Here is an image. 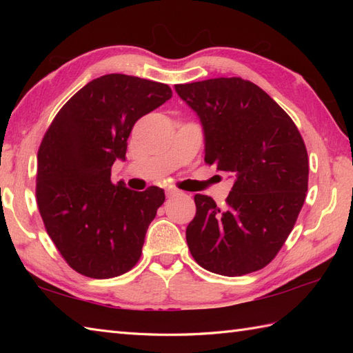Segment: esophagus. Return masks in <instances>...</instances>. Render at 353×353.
<instances>
[{"instance_id": "34e87169", "label": "esophagus", "mask_w": 353, "mask_h": 353, "mask_svg": "<svg viewBox=\"0 0 353 353\" xmlns=\"http://www.w3.org/2000/svg\"><path fill=\"white\" fill-rule=\"evenodd\" d=\"M177 194H181V191L176 190V188H170V190H167V197H168V199L177 196Z\"/></svg>"}]
</instances>
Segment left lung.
<instances>
[{"instance_id":"obj_1","label":"left lung","mask_w":353,"mask_h":353,"mask_svg":"<svg viewBox=\"0 0 353 353\" xmlns=\"http://www.w3.org/2000/svg\"><path fill=\"white\" fill-rule=\"evenodd\" d=\"M205 130V162L232 172L223 208L196 194L186 228L192 258L208 272L243 276L282 249L308 191V152L297 125L265 91L241 77L176 85Z\"/></svg>"}]
</instances>
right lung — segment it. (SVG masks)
<instances>
[{
    "mask_svg": "<svg viewBox=\"0 0 353 353\" xmlns=\"http://www.w3.org/2000/svg\"><path fill=\"white\" fill-rule=\"evenodd\" d=\"M171 95L165 83L108 74L74 94L45 132L37 152V208L59 253L77 273L109 279L139 261L165 194L157 186L127 190L110 181V170L125 159L134 123Z\"/></svg>",
    "mask_w": 353,
    "mask_h": 353,
    "instance_id": "right-lung-1",
    "label": "right lung"
}]
</instances>
